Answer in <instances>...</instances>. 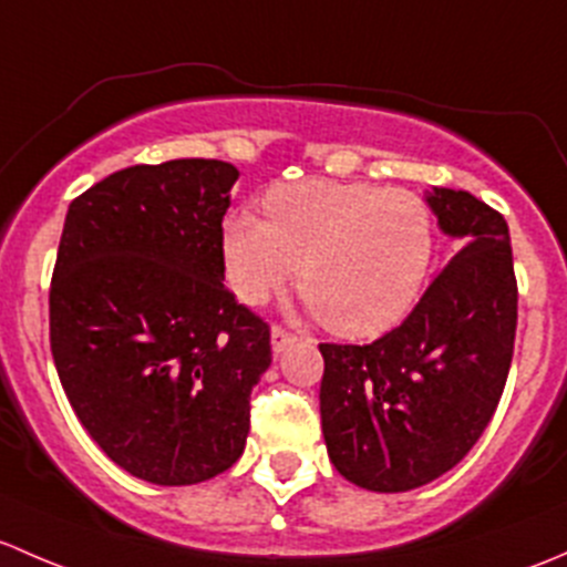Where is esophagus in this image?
I'll use <instances>...</instances> for the list:
<instances>
[{"label": "esophagus", "instance_id": "obj_1", "mask_svg": "<svg viewBox=\"0 0 567 567\" xmlns=\"http://www.w3.org/2000/svg\"><path fill=\"white\" fill-rule=\"evenodd\" d=\"M295 338H297L295 332L284 330L281 324H276V327H272V330H270V343H272V352H276V354H281L284 349L289 347L291 341H295Z\"/></svg>", "mask_w": 567, "mask_h": 567}]
</instances>
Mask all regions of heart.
Here are the masks:
<instances>
[{
    "mask_svg": "<svg viewBox=\"0 0 567 567\" xmlns=\"http://www.w3.org/2000/svg\"><path fill=\"white\" fill-rule=\"evenodd\" d=\"M270 220L235 213L224 224L226 278L250 306L295 278L332 332L379 336L423 291L434 259L431 209L412 190L302 179L265 196Z\"/></svg>",
    "mask_w": 567,
    "mask_h": 567,
    "instance_id": "1",
    "label": "heart"
}]
</instances>
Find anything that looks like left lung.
<instances>
[{
	"label": "left lung",
	"mask_w": 567,
	"mask_h": 567,
	"mask_svg": "<svg viewBox=\"0 0 567 567\" xmlns=\"http://www.w3.org/2000/svg\"><path fill=\"white\" fill-rule=\"evenodd\" d=\"M429 204L458 254L410 317L363 347L319 343L327 453L369 492H410L453 470L511 371L518 286L505 218L466 190L434 188Z\"/></svg>",
	"instance_id": "left-lung-1"
}]
</instances>
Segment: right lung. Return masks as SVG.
<instances>
[{"instance_id": "obj_1", "label": "right lung", "mask_w": 567, "mask_h": 567, "mask_svg": "<svg viewBox=\"0 0 567 567\" xmlns=\"http://www.w3.org/2000/svg\"><path fill=\"white\" fill-rule=\"evenodd\" d=\"M240 172L183 157L122 168L75 196L49 291L51 354L101 451L157 486L229 470L270 369V324L224 284Z\"/></svg>"}]
</instances>
